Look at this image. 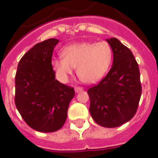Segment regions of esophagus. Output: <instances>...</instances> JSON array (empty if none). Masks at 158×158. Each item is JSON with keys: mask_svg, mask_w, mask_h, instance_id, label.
Returning a JSON list of instances; mask_svg holds the SVG:
<instances>
[{"mask_svg": "<svg viewBox=\"0 0 158 158\" xmlns=\"http://www.w3.org/2000/svg\"><path fill=\"white\" fill-rule=\"evenodd\" d=\"M75 92H79V91H81V90H83V87H79V86H75Z\"/></svg>", "mask_w": 158, "mask_h": 158, "instance_id": "34e87169", "label": "esophagus"}]
</instances>
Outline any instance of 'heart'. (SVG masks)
Wrapping results in <instances>:
<instances>
[{
    "mask_svg": "<svg viewBox=\"0 0 158 158\" xmlns=\"http://www.w3.org/2000/svg\"><path fill=\"white\" fill-rule=\"evenodd\" d=\"M61 56L52 60V68L61 82H67L77 67L78 76L81 80L86 83H94L109 71L113 60V51L106 41L80 42L66 46Z\"/></svg>",
    "mask_w": 158,
    "mask_h": 158,
    "instance_id": "1",
    "label": "heart"
}]
</instances>
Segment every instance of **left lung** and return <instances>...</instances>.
<instances>
[{
	"label": "left lung",
	"instance_id": "8db88e82",
	"mask_svg": "<svg viewBox=\"0 0 158 158\" xmlns=\"http://www.w3.org/2000/svg\"><path fill=\"white\" fill-rule=\"evenodd\" d=\"M114 55L113 65L98 84L87 90L90 113L96 123L113 128L127 123L138 108L142 84L132 52L116 38L106 40Z\"/></svg>",
	"mask_w": 158,
	"mask_h": 158
}]
</instances>
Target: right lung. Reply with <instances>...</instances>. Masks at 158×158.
I'll list each match as a JSON object with an SVG mask.
<instances>
[{"instance_id": "add662e5", "label": "right lung", "mask_w": 158, "mask_h": 158, "mask_svg": "<svg viewBox=\"0 0 158 158\" xmlns=\"http://www.w3.org/2000/svg\"><path fill=\"white\" fill-rule=\"evenodd\" d=\"M56 39L38 43L20 59L15 76V104L22 118L33 130L50 133L65 123L72 87L56 79L52 57Z\"/></svg>"}]
</instances>
